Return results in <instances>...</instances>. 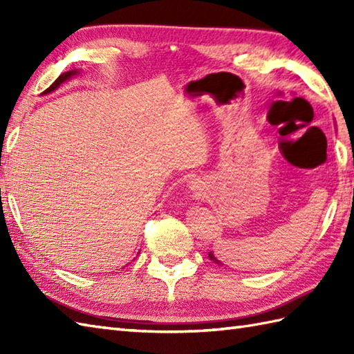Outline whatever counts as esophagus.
<instances>
[{
    "mask_svg": "<svg viewBox=\"0 0 354 354\" xmlns=\"http://www.w3.org/2000/svg\"><path fill=\"white\" fill-rule=\"evenodd\" d=\"M190 189H192V190H196V185H192V187H190Z\"/></svg>",
    "mask_w": 354,
    "mask_h": 354,
    "instance_id": "34e87169",
    "label": "esophagus"
}]
</instances>
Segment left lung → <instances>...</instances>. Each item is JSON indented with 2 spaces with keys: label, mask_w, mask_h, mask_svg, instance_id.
Segmentation results:
<instances>
[{
  "label": "left lung",
  "mask_w": 354,
  "mask_h": 354,
  "mask_svg": "<svg viewBox=\"0 0 354 354\" xmlns=\"http://www.w3.org/2000/svg\"><path fill=\"white\" fill-rule=\"evenodd\" d=\"M208 257H209V260H212L213 263H216V265H223V263H222L221 260H217V259L214 257L213 252H208Z\"/></svg>",
  "instance_id": "8db88e82"
}]
</instances>
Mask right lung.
I'll return each mask as SVG.
<instances>
[{"instance_id":"1","label":"right lung","mask_w":354,"mask_h":354,"mask_svg":"<svg viewBox=\"0 0 354 354\" xmlns=\"http://www.w3.org/2000/svg\"><path fill=\"white\" fill-rule=\"evenodd\" d=\"M80 73V70H71V71H66V73H62L61 76H59L56 80H55V84H53L50 88H47L45 89V91L42 93V94H50V93H53L55 91V89H57L59 86H61L62 84H65L66 80H70L71 77H74V76H77V74ZM140 254V252H138Z\"/></svg>"}]
</instances>
